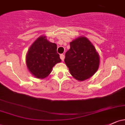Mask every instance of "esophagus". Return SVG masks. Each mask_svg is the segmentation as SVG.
Segmentation results:
<instances>
[{
	"instance_id": "esophagus-1",
	"label": "esophagus",
	"mask_w": 125,
	"mask_h": 125,
	"mask_svg": "<svg viewBox=\"0 0 125 125\" xmlns=\"http://www.w3.org/2000/svg\"><path fill=\"white\" fill-rule=\"evenodd\" d=\"M64 58H65V56H64V55H63V54H61V55H60V58L61 59V60H62V61H64Z\"/></svg>"
}]
</instances>
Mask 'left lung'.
Wrapping results in <instances>:
<instances>
[{"mask_svg":"<svg viewBox=\"0 0 125 125\" xmlns=\"http://www.w3.org/2000/svg\"><path fill=\"white\" fill-rule=\"evenodd\" d=\"M64 62L71 75L78 81L92 77L100 66V55L87 37L80 36L70 43Z\"/></svg>","mask_w":125,"mask_h":125,"instance_id":"obj_1","label":"left lung"}]
</instances>
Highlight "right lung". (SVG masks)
Returning <instances> with one entry per match:
<instances>
[{
    "mask_svg": "<svg viewBox=\"0 0 125 125\" xmlns=\"http://www.w3.org/2000/svg\"><path fill=\"white\" fill-rule=\"evenodd\" d=\"M57 49V45L50 42L45 36L39 37L31 45L25 60L28 70L36 78H45L53 67L61 62Z\"/></svg>",
    "mask_w": 125,
    "mask_h": 125,
    "instance_id": "right-lung-1",
    "label": "right lung"
}]
</instances>
